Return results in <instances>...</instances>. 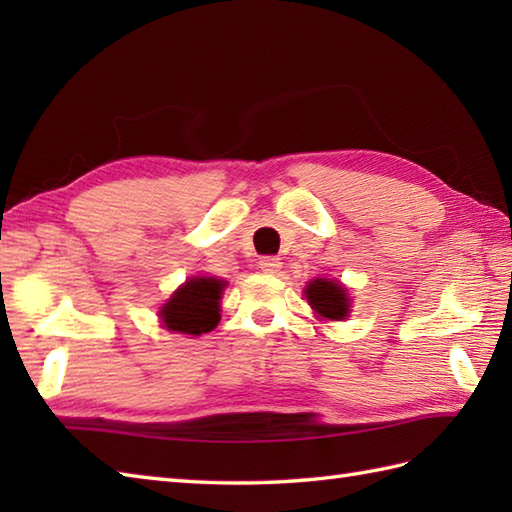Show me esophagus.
I'll list each match as a JSON object with an SVG mask.
<instances>
[{
  "label": "esophagus",
  "instance_id": "34e87169",
  "mask_svg": "<svg viewBox=\"0 0 512 512\" xmlns=\"http://www.w3.org/2000/svg\"><path fill=\"white\" fill-rule=\"evenodd\" d=\"M279 268H281V259H279V257L268 255V257L259 259V270H262V273L275 275V273H279Z\"/></svg>",
  "mask_w": 512,
  "mask_h": 512
}]
</instances>
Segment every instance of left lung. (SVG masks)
Listing matches in <instances>:
<instances>
[{
  "mask_svg": "<svg viewBox=\"0 0 512 512\" xmlns=\"http://www.w3.org/2000/svg\"><path fill=\"white\" fill-rule=\"evenodd\" d=\"M306 299L310 303V308L314 310L319 319H328V321H343L347 314H350L352 301L347 290L334 279H312L306 286Z\"/></svg>",
  "mask_w": 512,
  "mask_h": 512,
  "instance_id": "obj_1",
  "label": "left lung"
}]
</instances>
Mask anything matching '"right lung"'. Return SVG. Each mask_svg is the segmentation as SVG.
<instances>
[{
  "label": "right lung",
  "mask_w": 512,
  "mask_h": 512,
  "mask_svg": "<svg viewBox=\"0 0 512 512\" xmlns=\"http://www.w3.org/2000/svg\"><path fill=\"white\" fill-rule=\"evenodd\" d=\"M226 281L215 277H191L173 292L160 308V321L167 330L200 336L220 323V299Z\"/></svg>",
  "instance_id": "add662e5"
}]
</instances>
